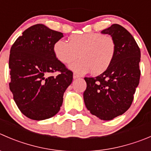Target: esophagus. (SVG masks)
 Masks as SVG:
<instances>
[{"mask_svg": "<svg viewBox=\"0 0 151 151\" xmlns=\"http://www.w3.org/2000/svg\"><path fill=\"white\" fill-rule=\"evenodd\" d=\"M80 76L78 75V74H73V78L74 79H77V78H80Z\"/></svg>", "mask_w": 151, "mask_h": 151, "instance_id": "34e87169", "label": "esophagus"}]
</instances>
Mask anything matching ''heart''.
I'll list each match as a JSON object with an SVG mask.
<instances>
[{
    "label": "heart",
    "mask_w": 151,
    "mask_h": 151,
    "mask_svg": "<svg viewBox=\"0 0 151 151\" xmlns=\"http://www.w3.org/2000/svg\"><path fill=\"white\" fill-rule=\"evenodd\" d=\"M53 51L57 59L63 64L72 62L79 53L80 58L68 65L74 72L85 74L93 71L94 74H99L112 63L116 55V44L110 36L86 33L71 36L69 43L58 40L54 44Z\"/></svg>",
    "instance_id": "b5f03b06"
}]
</instances>
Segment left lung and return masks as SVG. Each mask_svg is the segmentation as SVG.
Here are the masks:
<instances>
[{"instance_id": "left-lung-1", "label": "left lung", "mask_w": 151, "mask_h": 151, "mask_svg": "<svg viewBox=\"0 0 151 151\" xmlns=\"http://www.w3.org/2000/svg\"><path fill=\"white\" fill-rule=\"evenodd\" d=\"M116 44V55L109 68L96 77H86L85 105L91 114L102 120H111L131 107L139 83L140 49L134 37L119 24L101 32Z\"/></svg>"}]
</instances>
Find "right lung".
Here are the masks:
<instances>
[{
  "label": "right lung",
  "instance_id": "right-lung-1",
  "mask_svg": "<svg viewBox=\"0 0 151 151\" xmlns=\"http://www.w3.org/2000/svg\"><path fill=\"white\" fill-rule=\"evenodd\" d=\"M63 37L43 24L28 28L10 50L9 89L23 114L43 120L57 114L73 73L55 57L53 46ZM55 71L58 76H50Z\"/></svg>",
  "mask_w": 151,
  "mask_h": 151
}]
</instances>
